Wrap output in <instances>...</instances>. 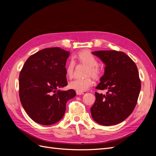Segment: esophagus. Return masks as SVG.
<instances>
[{
    "instance_id": "34e87169",
    "label": "esophagus",
    "mask_w": 156,
    "mask_h": 156,
    "mask_svg": "<svg viewBox=\"0 0 156 156\" xmlns=\"http://www.w3.org/2000/svg\"><path fill=\"white\" fill-rule=\"evenodd\" d=\"M76 93H77V95H81V94H84L83 92H78V91H77Z\"/></svg>"
}]
</instances>
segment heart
<instances>
[{
  "mask_svg": "<svg viewBox=\"0 0 156 156\" xmlns=\"http://www.w3.org/2000/svg\"><path fill=\"white\" fill-rule=\"evenodd\" d=\"M79 62L83 63L88 66L87 72L88 75H91L94 78L100 77L101 75V70L98 67L99 62L95 56L88 51H82L78 53L77 55L74 56ZM75 62L73 60L69 61L66 69L67 77L72 78L73 75V70ZM93 84V81L90 77L87 78H76L72 80L69 83L70 88L73 89L78 92H84L90 88Z\"/></svg>",
  "mask_w": 156,
  "mask_h": 156,
  "instance_id": "1",
  "label": "heart"
}]
</instances>
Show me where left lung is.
<instances>
[{"label":"left lung","mask_w":156,"mask_h":156,"mask_svg":"<svg viewBox=\"0 0 156 156\" xmlns=\"http://www.w3.org/2000/svg\"><path fill=\"white\" fill-rule=\"evenodd\" d=\"M106 65L105 73L96 87L107 90L106 95L95 92L96 101L90 108L92 119L103 126L120 123L133 112L141 88L136 64L122 51L92 52Z\"/></svg>","instance_id":"left-lung-1"}]
</instances>
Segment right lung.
<instances>
[{
	"label": "right lung",
	"mask_w": 156,
	"mask_h": 156,
	"mask_svg": "<svg viewBox=\"0 0 156 156\" xmlns=\"http://www.w3.org/2000/svg\"><path fill=\"white\" fill-rule=\"evenodd\" d=\"M69 52L60 48H45L31 55L20 73L19 94L30 119L41 125L56 123L63 117L67 101L76 96L68 84L66 62Z\"/></svg>",
	"instance_id": "right-lung-1"
}]
</instances>
